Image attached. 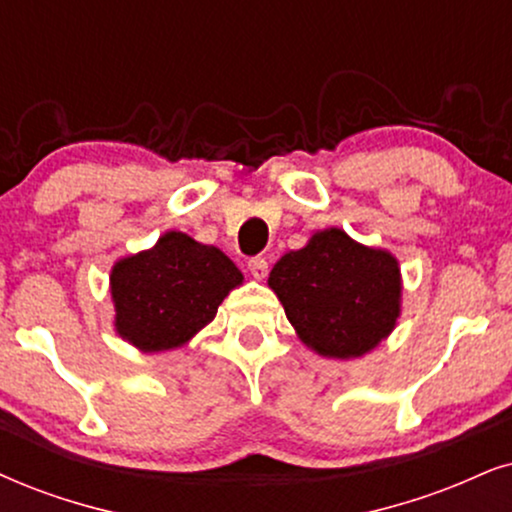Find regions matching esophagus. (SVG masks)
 I'll return each mask as SVG.
<instances>
[{"label": "esophagus", "mask_w": 512, "mask_h": 512, "mask_svg": "<svg viewBox=\"0 0 512 512\" xmlns=\"http://www.w3.org/2000/svg\"><path fill=\"white\" fill-rule=\"evenodd\" d=\"M248 269L255 278H264V276H267V271H269V264H267V260H264V257H250Z\"/></svg>", "instance_id": "1"}]
</instances>
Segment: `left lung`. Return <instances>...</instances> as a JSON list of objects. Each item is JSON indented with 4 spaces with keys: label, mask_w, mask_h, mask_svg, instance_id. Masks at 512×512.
Listing matches in <instances>:
<instances>
[{
    "label": "left lung",
    "mask_w": 512,
    "mask_h": 512,
    "mask_svg": "<svg viewBox=\"0 0 512 512\" xmlns=\"http://www.w3.org/2000/svg\"><path fill=\"white\" fill-rule=\"evenodd\" d=\"M288 321L307 347L331 359H357L394 331L401 312L399 262L342 229H323L290 250L269 274Z\"/></svg>",
    "instance_id": "left-lung-1"
}]
</instances>
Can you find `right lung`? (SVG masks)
I'll use <instances>...</instances> for the list:
<instances>
[{"label": "right lung", "instance_id": "1", "mask_svg": "<svg viewBox=\"0 0 512 512\" xmlns=\"http://www.w3.org/2000/svg\"><path fill=\"white\" fill-rule=\"evenodd\" d=\"M241 283V271L215 245L167 231L151 250L115 262V331L141 352L181 347L215 319Z\"/></svg>", "mask_w": 512, "mask_h": 512}]
</instances>
